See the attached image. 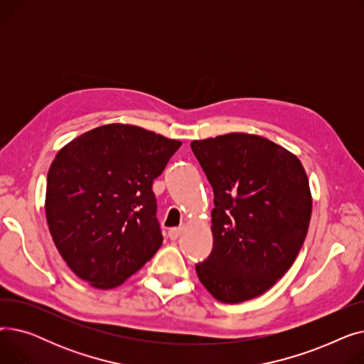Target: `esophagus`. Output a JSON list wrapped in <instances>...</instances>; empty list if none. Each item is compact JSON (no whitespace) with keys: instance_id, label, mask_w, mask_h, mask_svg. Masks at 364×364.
Masks as SVG:
<instances>
[{"instance_id":"1","label":"esophagus","mask_w":364,"mask_h":364,"mask_svg":"<svg viewBox=\"0 0 364 364\" xmlns=\"http://www.w3.org/2000/svg\"><path fill=\"white\" fill-rule=\"evenodd\" d=\"M180 235H181V228H180V227L171 228V230L168 232V236H169L171 240H177V239L180 237Z\"/></svg>"}]
</instances>
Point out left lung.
<instances>
[{
  "instance_id": "obj_1",
  "label": "left lung",
  "mask_w": 364,
  "mask_h": 364,
  "mask_svg": "<svg viewBox=\"0 0 364 364\" xmlns=\"http://www.w3.org/2000/svg\"><path fill=\"white\" fill-rule=\"evenodd\" d=\"M214 190L213 251L196 264L218 301L252 299L294 264L311 217L307 174L291 151L232 132L190 143Z\"/></svg>"
}]
</instances>
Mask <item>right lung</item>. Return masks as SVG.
I'll return each mask as SVG.
<instances>
[{
    "label": "right lung",
    "instance_id": "right-lung-1",
    "mask_svg": "<svg viewBox=\"0 0 364 364\" xmlns=\"http://www.w3.org/2000/svg\"><path fill=\"white\" fill-rule=\"evenodd\" d=\"M180 146L140 127L110 124L57 153L47 176L46 215L76 276L110 289L156 254L164 237L151 184Z\"/></svg>",
    "mask_w": 364,
    "mask_h": 364
}]
</instances>
